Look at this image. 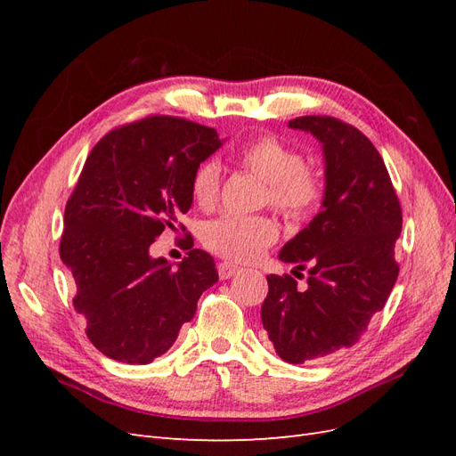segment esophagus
<instances>
[{
    "label": "esophagus",
    "mask_w": 456,
    "mask_h": 456,
    "mask_svg": "<svg viewBox=\"0 0 456 456\" xmlns=\"http://www.w3.org/2000/svg\"><path fill=\"white\" fill-rule=\"evenodd\" d=\"M240 272V266H236V265H232V262H220L218 265V275H220V280H230L233 273H238Z\"/></svg>",
    "instance_id": "34e87169"
}]
</instances>
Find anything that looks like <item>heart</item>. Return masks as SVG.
I'll return each instance as SVG.
<instances>
[{
  "label": "heart",
  "mask_w": 456,
  "mask_h": 456,
  "mask_svg": "<svg viewBox=\"0 0 456 456\" xmlns=\"http://www.w3.org/2000/svg\"><path fill=\"white\" fill-rule=\"evenodd\" d=\"M245 171L266 183V201L289 220H305L320 203L323 184L317 171L302 163L295 148L273 134H260L236 154ZM220 191V165L203 161L191 181V194L203 209H211ZM280 236L275 220L266 215H223L207 223L201 240L207 249L228 260H253Z\"/></svg>",
  "instance_id": "b5f03b06"
}]
</instances>
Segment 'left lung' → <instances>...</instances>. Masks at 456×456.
I'll list each match as a JSON object with an SVG mask.
<instances>
[{"label": "left lung", "mask_w": 456, "mask_h": 456, "mask_svg": "<svg viewBox=\"0 0 456 456\" xmlns=\"http://www.w3.org/2000/svg\"><path fill=\"white\" fill-rule=\"evenodd\" d=\"M289 127L323 144L325 196L280 251L308 270L306 289L270 273L260 317L281 360L310 363L354 346L384 308L399 273L394 249L403 216L388 169L360 129L330 116H302Z\"/></svg>", "instance_id": "8db88e82"}]
</instances>
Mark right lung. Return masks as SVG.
Wrapping results in <instances>:
<instances>
[{
	"mask_svg": "<svg viewBox=\"0 0 456 456\" xmlns=\"http://www.w3.org/2000/svg\"><path fill=\"white\" fill-rule=\"evenodd\" d=\"M220 144L211 127L148 116L110 131L87 156L66 203L59 251L89 340L116 362L146 365L167 352L201 293L218 281L213 256L191 249L190 233L176 270L151 258L150 245L190 209L200 163Z\"/></svg>",
	"mask_w": 456,
	"mask_h": 456,
	"instance_id": "obj_1",
	"label": "right lung"
}]
</instances>
